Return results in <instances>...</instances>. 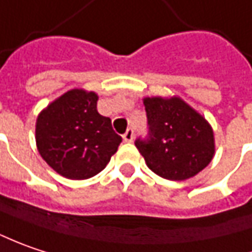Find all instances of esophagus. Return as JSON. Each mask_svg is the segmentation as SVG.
I'll use <instances>...</instances> for the list:
<instances>
[{"label":"esophagus","instance_id":"34e87169","mask_svg":"<svg viewBox=\"0 0 252 252\" xmlns=\"http://www.w3.org/2000/svg\"><path fill=\"white\" fill-rule=\"evenodd\" d=\"M133 137H134V132H133L132 129H127V132L123 134V140H125L126 143H132Z\"/></svg>","mask_w":252,"mask_h":252}]
</instances>
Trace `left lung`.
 <instances>
[{
	"instance_id": "left-lung-1",
	"label": "left lung",
	"mask_w": 252,
	"mask_h": 252,
	"mask_svg": "<svg viewBox=\"0 0 252 252\" xmlns=\"http://www.w3.org/2000/svg\"><path fill=\"white\" fill-rule=\"evenodd\" d=\"M147 136L134 145L147 167L167 180H186L204 169L214 156V134L208 122L179 97H146Z\"/></svg>"
}]
</instances>
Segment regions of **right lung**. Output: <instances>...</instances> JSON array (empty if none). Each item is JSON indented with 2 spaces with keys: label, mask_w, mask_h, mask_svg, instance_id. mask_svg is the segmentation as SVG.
<instances>
[{
  "label": "right lung",
  "mask_w": 252,
  "mask_h": 252,
  "mask_svg": "<svg viewBox=\"0 0 252 252\" xmlns=\"http://www.w3.org/2000/svg\"><path fill=\"white\" fill-rule=\"evenodd\" d=\"M97 94L72 89L36 119V146L45 161L72 180L94 177L106 167L122 137L97 109Z\"/></svg>",
  "instance_id": "add662e5"
}]
</instances>
